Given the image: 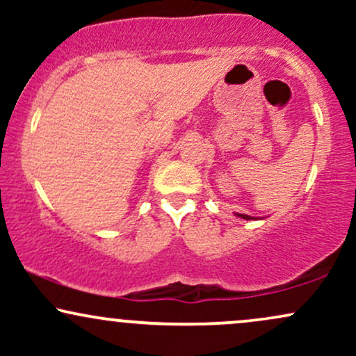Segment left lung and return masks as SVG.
I'll return each instance as SVG.
<instances>
[{"label":"left lung","instance_id":"1","mask_svg":"<svg viewBox=\"0 0 356 356\" xmlns=\"http://www.w3.org/2000/svg\"><path fill=\"white\" fill-rule=\"evenodd\" d=\"M236 216H238V218H243V219H257V218H252V216H248V214H238V212H236Z\"/></svg>","mask_w":356,"mask_h":356}]
</instances>
